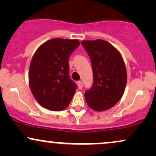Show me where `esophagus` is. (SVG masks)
Returning <instances> with one entry per match:
<instances>
[{
    "label": "esophagus",
    "mask_w": 156,
    "mask_h": 156,
    "mask_svg": "<svg viewBox=\"0 0 156 156\" xmlns=\"http://www.w3.org/2000/svg\"><path fill=\"white\" fill-rule=\"evenodd\" d=\"M77 84H78V89H82V88H83V83H82V82L81 81H78V83H77Z\"/></svg>",
    "instance_id": "1"
}]
</instances>
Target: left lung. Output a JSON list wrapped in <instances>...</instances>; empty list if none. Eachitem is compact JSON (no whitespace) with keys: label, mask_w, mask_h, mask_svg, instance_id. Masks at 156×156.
Wrapping results in <instances>:
<instances>
[{"label":"left lung","mask_w":156,"mask_h":156,"mask_svg":"<svg viewBox=\"0 0 156 156\" xmlns=\"http://www.w3.org/2000/svg\"><path fill=\"white\" fill-rule=\"evenodd\" d=\"M92 65L93 85L84 94L86 102L96 112L108 110L124 94L127 71L122 57L109 42L103 39L82 41Z\"/></svg>","instance_id":"left-lung-1"}]
</instances>
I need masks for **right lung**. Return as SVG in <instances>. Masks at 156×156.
Returning a JSON list of instances; mask_svg holds the SVG:
<instances>
[{"instance_id":"1","label":"right lung","mask_w":156,"mask_h":156,"mask_svg":"<svg viewBox=\"0 0 156 156\" xmlns=\"http://www.w3.org/2000/svg\"><path fill=\"white\" fill-rule=\"evenodd\" d=\"M79 45L77 39L55 38L35 52L28 80L36 101L44 108L58 112L69 105L77 87L69 76V58Z\"/></svg>"}]
</instances>
